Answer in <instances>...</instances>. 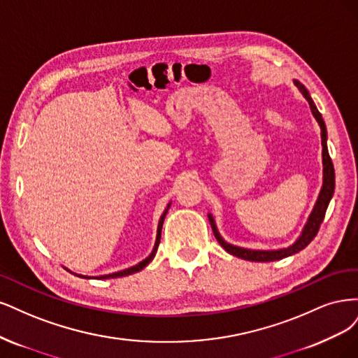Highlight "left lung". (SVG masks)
<instances>
[{
  "instance_id": "obj_1",
  "label": "left lung",
  "mask_w": 358,
  "mask_h": 358,
  "mask_svg": "<svg viewBox=\"0 0 358 358\" xmlns=\"http://www.w3.org/2000/svg\"><path fill=\"white\" fill-rule=\"evenodd\" d=\"M293 83L297 86L299 90L302 92V95L308 101L309 107H310V111H313L314 117L318 122L320 129H321L322 187L320 190L318 199H317V202L314 205V210H313V213H310L308 222H306V224H305V227L302 230L301 236L296 239L294 244H292L290 247H287V248H281V250H269V251L268 250H250V248H242V247H236V245L229 244V242H226L222 238V235L218 234L215 222H214V217L211 214H208L210 224L213 227V232H214L215 239L218 241V244H220L229 252V255L236 256L239 259L250 260V262H273V260H281L284 257L293 256V255H296V252L303 250L309 244V242L317 236L318 229H320L322 220H324V215H326V211H327L329 202H330L331 196L334 193V168H333V162H331L330 155H329V150H327V131H326L324 120H322L321 114L317 110L313 98H310V95H309L308 89L301 82H297V80H293Z\"/></svg>"
}]
</instances>
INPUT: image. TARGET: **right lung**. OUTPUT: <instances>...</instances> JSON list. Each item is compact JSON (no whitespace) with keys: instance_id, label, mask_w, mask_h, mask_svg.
Listing matches in <instances>:
<instances>
[{"instance_id":"1","label":"right lung","mask_w":358,"mask_h":358,"mask_svg":"<svg viewBox=\"0 0 358 358\" xmlns=\"http://www.w3.org/2000/svg\"><path fill=\"white\" fill-rule=\"evenodd\" d=\"M169 206H171V203L166 206V210L164 211L162 217H160V220H159V226H157V235H156L155 248H153V251H152V255H150L147 259H144L143 262H140V263H138V264H135V266H132V268L123 269V271L114 272V273H108V275H101V276H86V275H78V273H76V275H77V276H82V278H87V280H90V278H96V280H108V278H120V276L131 275V273L140 272L141 269H144V268L147 266V264H148L150 262H152V260L155 259V256H156V251H157L159 242H160V234H162V226H164V220H165V217H166V213H168V210H169ZM70 272H71V271H70Z\"/></svg>"}]
</instances>
